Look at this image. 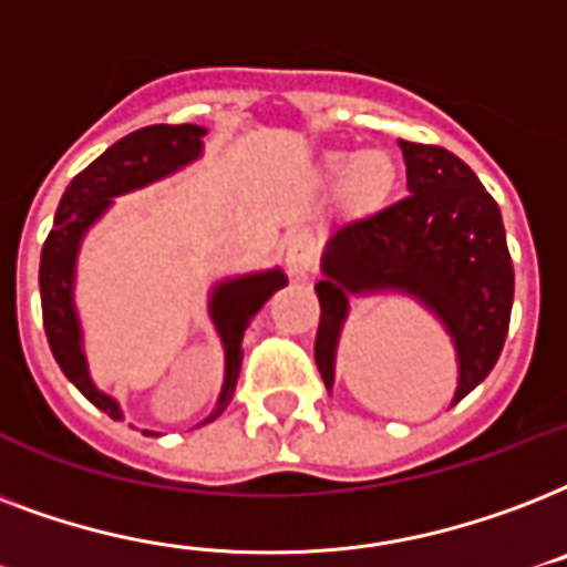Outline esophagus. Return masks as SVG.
Segmentation results:
<instances>
[{"label":"esophagus","mask_w":567,"mask_h":567,"mask_svg":"<svg viewBox=\"0 0 567 567\" xmlns=\"http://www.w3.org/2000/svg\"><path fill=\"white\" fill-rule=\"evenodd\" d=\"M284 260L292 278H305L316 260V243L307 230H292L284 239Z\"/></svg>","instance_id":"34e87169"}]
</instances>
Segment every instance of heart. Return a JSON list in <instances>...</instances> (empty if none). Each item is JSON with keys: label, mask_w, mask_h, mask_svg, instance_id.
Listing matches in <instances>:
<instances>
[{"label": "heart", "mask_w": 567, "mask_h": 567, "mask_svg": "<svg viewBox=\"0 0 567 567\" xmlns=\"http://www.w3.org/2000/svg\"><path fill=\"white\" fill-rule=\"evenodd\" d=\"M324 168L337 177V195L352 213H375L388 204L399 183L396 156L384 147H363L352 156L333 151L324 156Z\"/></svg>", "instance_id": "obj_1"}]
</instances>
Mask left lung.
I'll return each instance as SVG.
<instances>
[{"label":"left lung","instance_id":"8db88e82","mask_svg":"<svg viewBox=\"0 0 567 567\" xmlns=\"http://www.w3.org/2000/svg\"><path fill=\"white\" fill-rule=\"evenodd\" d=\"M408 192L399 204L337 227L324 245L316 331V367L333 388V358L349 296L402 292L443 322L458 358V405L488 379L506 343L515 269L503 215L480 177L455 153L399 142Z\"/></svg>","mask_w":567,"mask_h":567}]
</instances>
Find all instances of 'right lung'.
I'll return each instance as SVG.
<instances>
[{"label":"right lung","mask_w":567,"mask_h":567,"mask_svg":"<svg viewBox=\"0 0 567 567\" xmlns=\"http://www.w3.org/2000/svg\"><path fill=\"white\" fill-rule=\"evenodd\" d=\"M204 126L195 124H156L135 130L115 142L103 156H96L85 171L70 179L68 192L61 195L55 209V221L41 251V307L43 331L50 349L59 361L61 372L68 375L87 402L112 420H124L121 405L103 393L91 381L85 349H82V328H79L76 305H73V275H76V254L82 236L100 215L112 206V197L151 186L156 179L168 177L188 162H195L204 151ZM280 287H287V275L280 269L243 275V278L221 280L209 296V319L224 346V384L218 405L204 423L230 405L243 367V337L257 310L269 301ZM200 423V425H204ZM153 434V432H144Z\"/></svg>","instance_id":"right-lung-1"}]
</instances>
